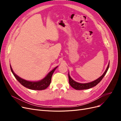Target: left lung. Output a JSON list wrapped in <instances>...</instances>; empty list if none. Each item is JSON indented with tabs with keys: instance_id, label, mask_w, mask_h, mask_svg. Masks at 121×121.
I'll return each instance as SVG.
<instances>
[{
	"instance_id": "obj_1",
	"label": "left lung",
	"mask_w": 121,
	"mask_h": 121,
	"mask_svg": "<svg viewBox=\"0 0 121 121\" xmlns=\"http://www.w3.org/2000/svg\"><path fill=\"white\" fill-rule=\"evenodd\" d=\"M109 61L108 65V67L106 69L105 72H104V73L102 74L99 78H98V79H97L96 80H94L93 81H92L91 82H89V83H78L77 82L75 81H74L71 77L69 76V85H70L73 88H74L76 90H84V89H88L91 88H92L94 86H95L96 85L99 83L101 80L104 77V76L105 75L106 73H107L108 69L109 68Z\"/></svg>"
}]
</instances>
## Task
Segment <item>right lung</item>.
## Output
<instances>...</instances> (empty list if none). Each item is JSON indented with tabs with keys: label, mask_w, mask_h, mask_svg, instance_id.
I'll return each instance as SVG.
<instances>
[{
	"label": "right lung",
	"mask_w": 121,
	"mask_h": 121,
	"mask_svg": "<svg viewBox=\"0 0 121 121\" xmlns=\"http://www.w3.org/2000/svg\"><path fill=\"white\" fill-rule=\"evenodd\" d=\"M10 67L11 71H12L13 76H14V77L16 78L17 81H19L23 86L31 90H41L45 89L49 86L51 83V81H52V77L53 73L54 72V71L56 70V69L58 67V66L54 68L52 71H51L49 73H48V74H47L43 79L37 81H27L26 80H25L20 77L19 76H18L17 74H16L15 73H14L10 65Z\"/></svg>",
	"instance_id": "1"
}]
</instances>
